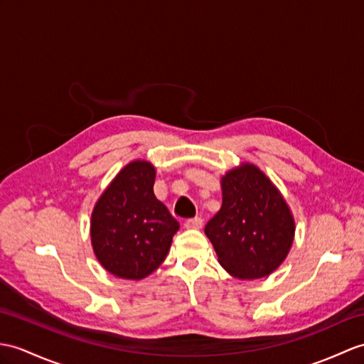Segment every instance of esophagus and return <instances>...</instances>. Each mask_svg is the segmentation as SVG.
Masks as SVG:
<instances>
[{
	"label": "esophagus",
	"instance_id": "34e87169",
	"mask_svg": "<svg viewBox=\"0 0 364 364\" xmlns=\"http://www.w3.org/2000/svg\"><path fill=\"white\" fill-rule=\"evenodd\" d=\"M201 226H203V220H201L200 217L191 218V220H186V222H184V228H186V230H200Z\"/></svg>",
	"mask_w": 364,
	"mask_h": 364
}]
</instances>
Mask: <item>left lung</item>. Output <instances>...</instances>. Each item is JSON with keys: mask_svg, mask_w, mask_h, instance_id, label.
Segmentation results:
<instances>
[{"mask_svg": "<svg viewBox=\"0 0 364 364\" xmlns=\"http://www.w3.org/2000/svg\"><path fill=\"white\" fill-rule=\"evenodd\" d=\"M222 208L205 234L220 264L237 279H262L281 267L294 239V217L276 184L252 163L222 178Z\"/></svg>", "mask_w": 364, "mask_h": 364, "instance_id": "1", "label": "left lung"}]
</instances>
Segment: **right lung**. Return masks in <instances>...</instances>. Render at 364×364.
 I'll list each match as a JSON object with an SVG mask.
<instances>
[{"label": "right lung", "mask_w": 364, "mask_h": 364, "mask_svg": "<svg viewBox=\"0 0 364 364\" xmlns=\"http://www.w3.org/2000/svg\"><path fill=\"white\" fill-rule=\"evenodd\" d=\"M156 168L133 159L107 186L91 213L95 256L109 274L141 281L163 264L180 223L154 193Z\"/></svg>", "instance_id": "add662e5"}]
</instances>
